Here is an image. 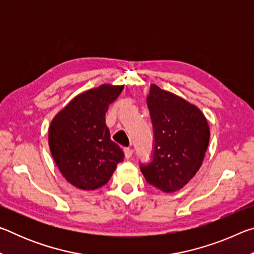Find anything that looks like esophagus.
<instances>
[{
    "label": "esophagus",
    "mask_w": 254,
    "mask_h": 254,
    "mask_svg": "<svg viewBox=\"0 0 254 254\" xmlns=\"http://www.w3.org/2000/svg\"><path fill=\"white\" fill-rule=\"evenodd\" d=\"M132 153H133V150L131 148H124V154H126V158L128 159L132 157Z\"/></svg>",
    "instance_id": "obj_1"
}]
</instances>
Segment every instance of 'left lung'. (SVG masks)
<instances>
[{"mask_svg": "<svg viewBox=\"0 0 254 254\" xmlns=\"http://www.w3.org/2000/svg\"><path fill=\"white\" fill-rule=\"evenodd\" d=\"M153 127L150 162H140L147 182L165 192L183 188L198 171L209 142V127L199 109L157 85L147 98Z\"/></svg>", "mask_w": 254, "mask_h": 254, "instance_id": "8db88e82", "label": "left lung"}]
</instances>
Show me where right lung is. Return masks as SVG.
I'll list each match as a JSON object with an SVG mask.
<instances>
[{
	"label": "right lung",
	"instance_id": "obj_1",
	"mask_svg": "<svg viewBox=\"0 0 254 254\" xmlns=\"http://www.w3.org/2000/svg\"><path fill=\"white\" fill-rule=\"evenodd\" d=\"M123 86L102 85L76 96L56 115L49 147L60 173L71 185L93 190L105 185L124 152L111 140L105 113Z\"/></svg>",
	"mask_w": 254,
	"mask_h": 254
}]
</instances>
